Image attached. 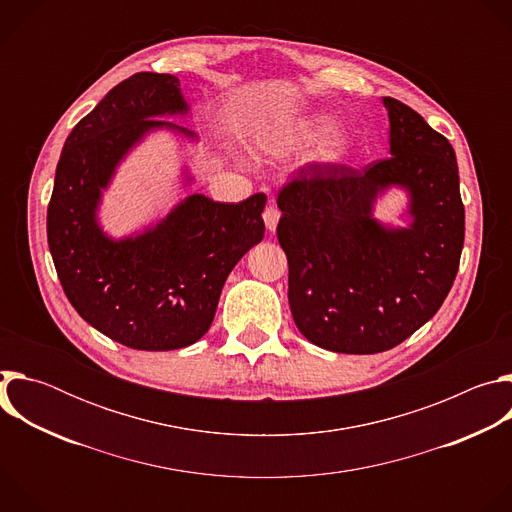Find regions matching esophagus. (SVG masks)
<instances>
[{
    "instance_id": "1",
    "label": "esophagus",
    "mask_w": 512,
    "mask_h": 512,
    "mask_svg": "<svg viewBox=\"0 0 512 512\" xmlns=\"http://www.w3.org/2000/svg\"><path fill=\"white\" fill-rule=\"evenodd\" d=\"M279 216H281V212H279V208L275 206V202L271 200V202H269V206H267V208H265V212H263V221H265L267 231H275V229H277Z\"/></svg>"
}]
</instances>
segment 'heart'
Segmentation results:
<instances>
[{
  "label": "heart",
  "mask_w": 512,
  "mask_h": 512,
  "mask_svg": "<svg viewBox=\"0 0 512 512\" xmlns=\"http://www.w3.org/2000/svg\"><path fill=\"white\" fill-rule=\"evenodd\" d=\"M332 123L324 117H318V119H310L306 123H302L298 127V131L291 135V141L289 145L291 148H304V145H312L314 141H318L322 135H326L330 131ZM350 148H352V141L350 137L344 133V131H334L330 133L322 143L320 148L316 152V160L320 164H340L342 160L348 158L350 154Z\"/></svg>",
  "instance_id": "1"
}]
</instances>
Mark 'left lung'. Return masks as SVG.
Listing matches in <instances>:
<instances>
[{
  "mask_svg": "<svg viewBox=\"0 0 512 512\" xmlns=\"http://www.w3.org/2000/svg\"><path fill=\"white\" fill-rule=\"evenodd\" d=\"M391 156L356 170L308 164L277 196V239L289 265V308L316 346L375 354L442 308L464 247L456 152L405 103L383 97ZM410 196L407 228L372 216L389 187Z\"/></svg>",
  "mask_w": 512,
  "mask_h": 512,
  "instance_id": "8db88e82",
  "label": "left lung"
}]
</instances>
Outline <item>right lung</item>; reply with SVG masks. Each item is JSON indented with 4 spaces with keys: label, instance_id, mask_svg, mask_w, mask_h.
Wrapping results in <instances>:
<instances>
[{
    "label": "right lung",
    "instance_id": "obj_1",
    "mask_svg": "<svg viewBox=\"0 0 512 512\" xmlns=\"http://www.w3.org/2000/svg\"><path fill=\"white\" fill-rule=\"evenodd\" d=\"M188 111L178 77L137 72L75 125L56 166L46 231L64 294L93 328L135 350L200 340L229 273L265 233V194L239 204L192 194L143 233H103L97 210L119 162L154 129L194 139L160 119Z\"/></svg>",
    "mask_w": 512,
    "mask_h": 512
}]
</instances>
